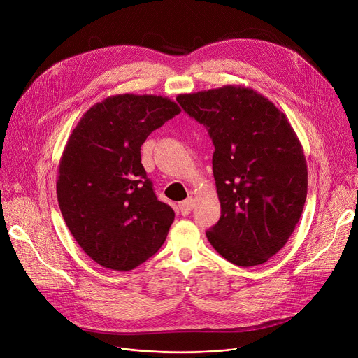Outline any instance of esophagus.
<instances>
[{
    "instance_id": "obj_1",
    "label": "esophagus",
    "mask_w": 358,
    "mask_h": 358,
    "mask_svg": "<svg viewBox=\"0 0 358 358\" xmlns=\"http://www.w3.org/2000/svg\"><path fill=\"white\" fill-rule=\"evenodd\" d=\"M178 208H180V213L182 214V215H188L191 211H192V208H194V198H187L185 201H182V202H180L178 203Z\"/></svg>"
}]
</instances>
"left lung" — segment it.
I'll return each mask as SVG.
<instances>
[{
    "instance_id": "1",
    "label": "left lung",
    "mask_w": 358,
    "mask_h": 358,
    "mask_svg": "<svg viewBox=\"0 0 358 358\" xmlns=\"http://www.w3.org/2000/svg\"><path fill=\"white\" fill-rule=\"evenodd\" d=\"M215 151L221 218L207 238L234 265L265 264L289 241L308 195V164L286 116L250 87L227 85L180 94Z\"/></svg>"
}]
</instances>
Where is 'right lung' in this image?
<instances>
[{
	"mask_svg": "<svg viewBox=\"0 0 358 358\" xmlns=\"http://www.w3.org/2000/svg\"><path fill=\"white\" fill-rule=\"evenodd\" d=\"M180 112L169 97L116 94L92 106L69 136L58 170L59 208L100 266L131 271L164 243L174 211L156 196L140 147Z\"/></svg>",
	"mask_w": 358,
	"mask_h": 358,
	"instance_id": "add662e5",
	"label": "right lung"
}]
</instances>
